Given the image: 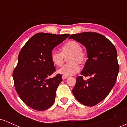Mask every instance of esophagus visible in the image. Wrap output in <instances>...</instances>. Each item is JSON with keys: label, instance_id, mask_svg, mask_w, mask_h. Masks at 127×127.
Listing matches in <instances>:
<instances>
[{"label": "esophagus", "instance_id": "1", "mask_svg": "<svg viewBox=\"0 0 127 127\" xmlns=\"http://www.w3.org/2000/svg\"><path fill=\"white\" fill-rule=\"evenodd\" d=\"M67 78H68V76H63V75L62 76V79H63V80L65 79H67Z\"/></svg>", "mask_w": 127, "mask_h": 127}]
</instances>
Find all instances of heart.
<instances>
[{
	"instance_id": "b5f03b06",
	"label": "heart",
	"mask_w": 127,
	"mask_h": 127,
	"mask_svg": "<svg viewBox=\"0 0 127 127\" xmlns=\"http://www.w3.org/2000/svg\"><path fill=\"white\" fill-rule=\"evenodd\" d=\"M69 55L67 58L68 63L65 64L58 70V73L63 76L73 75L79 72L80 67L79 64L85 62L86 55L82 50L81 45L78 42L70 40L63 45L61 52L52 51L51 60L52 63L57 66H62L64 63V57Z\"/></svg>"
}]
</instances>
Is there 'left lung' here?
I'll use <instances>...</instances> for the list:
<instances>
[{
    "instance_id": "left-lung-1",
    "label": "left lung",
    "mask_w": 127,
    "mask_h": 127,
    "mask_svg": "<svg viewBox=\"0 0 127 127\" xmlns=\"http://www.w3.org/2000/svg\"><path fill=\"white\" fill-rule=\"evenodd\" d=\"M69 39L85 47L88 59L81 73L91 76L87 80L77 77L73 94L84 105L95 106L107 97L116 82L119 72L116 49L108 39L97 33L72 34Z\"/></svg>"
}]
</instances>
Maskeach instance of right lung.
<instances>
[{
	"label": "right lung",
	"instance_id": "1",
	"mask_svg": "<svg viewBox=\"0 0 127 127\" xmlns=\"http://www.w3.org/2000/svg\"><path fill=\"white\" fill-rule=\"evenodd\" d=\"M70 34L40 33L30 38L22 48L13 73L14 85L21 100L30 108L43 111L55 101L56 90L62 80L55 72L51 53Z\"/></svg>",
	"mask_w": 127,
	"mask_h": 127
}]
</instances>
